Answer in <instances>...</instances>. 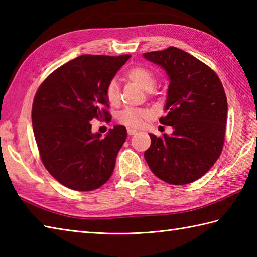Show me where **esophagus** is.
Wrapping results in <instances>:
<instances>
[{
  "mask_svg": "<svg viewBox=\"0 0 257 257\" xmlns=\"http://www.w3.org/2000/svg\"><path fill=\"white\" fill-rule=\"evenodd\" d=\"M127 132H128V135H130V136H132V135H135V134H137V130H136V129H133V128H128V129H127Z\"/></svg>",
  "mask_w": 257,
  "mask_h": 257,
  "instance_id": "1",
  "label": "esophagus"
}]
</instances>
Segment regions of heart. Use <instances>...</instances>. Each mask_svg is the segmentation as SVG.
I'll use <instances>...</instances> for the list:
<instances>
[{"label":"heart","mask_w":257,"mask_h":257,"mask_svg":"<svg viewBox=\"0 0 257 257\" xmlns=\"http://www.w3.org/2000/svg\"><path fill=\"white\" fill-rule=\"evenodd\" d=\"M127 78L130 81L137 84L146 91H150L156 86V76L155 74L145 67H133L130 68L127 74ZM105 97L110 105H117L120 99V92L118 83L114 79L110 80L106 85ZM151 111L148 109H138V108H125L118 114V121L129 128H139L143 125L146 119H149Z\"/></svg>","instance_id":"b5f03b06"}]
</instances>
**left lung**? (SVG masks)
Instances as JSON below:
<instances>
[{
  "instance_id": "8db88e82",
  "label": "left lung",
  "mask_w": 257,
  "mask_h": 257,
  "mask_svg": "<svg viewBox=\"0 0 257 257\" xmlns=\"http://www.w3.org/2000/svg\"><path fill=\"white\" fill-rule=\"evenodd\" d=\"M170 80L160 123L171 125V136L150 134L145 151L150 170L170 184H188L214 165L223 149L227 100L220 78L198 58L177 47L145 53Z\"/></svg>"
}]
</instances>
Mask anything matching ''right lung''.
<instances>
[{
    "label": "right lung",
    "instance_id": "add662e5",
    "mask_svg": "<svg viewBox=\"0 0 257 257\" xmlns=\"http://www.w3.org/2000/svg\"><path fill=\"white\" fill-rule=\"evenodd\" d=\"M130 55H81L48 76L36 91L32 123L43 165L76 191L105 184L127 138L123 125L105 137L91 133L92 119L110 120L105 88Z\"/></svg>",
    "mask_w": 257,
    "mask_h": 257
}]
</instances>
